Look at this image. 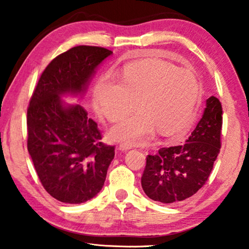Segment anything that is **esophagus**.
I'll list each match as a JSON object with an SVG mask.
<instances>
[{
	"instance_id": "obj_1",
	"label": "esophagus",
	"mask_w": 249,
	"mask_h": 249,
	"mask_svg": "<svg viewBox=\"0 0 249 249\" xmlns=\"http://www.w3.org/2000/svg\"><path fill=\"white\" fill-rule=\"evenodd\" d=\"M130 148H132V145H129V144H121L119 146V149L122 151H127Z\"/></svg>"
}]
</instances>
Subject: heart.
<instances>
[{
  "label": "heart",
  "mask_w": 249,
  "mask_h": 249,
  "mask_svg": "<svg viewBox=\"0 0 249 249\" xmlns=\"http://www.w3.org/2000/svg\"><path fill=\"white\" fill-rule=\"evenodd\" d=\"M200 95V82L189 70L159 61H141L126 67L121 81L102 75L95 83L96 112L108 122L123 119L136 107L140 112L112 129L116 141L134 145L157 129L161 135L185 132L192 123Z\"/></svg>",
  "instance_id": "heart-1"
}]
</instances>
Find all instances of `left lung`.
<instances>
[{
  "label": "left lung",
  "mask_w": 249,
  "mask_h": 249,
  "mask_svg": "<svg viewBox=\"0 0 249 249\" xmlns=\"http://www.w3.org/2000/svg\"><path fill=\"white\" fill-rule=\"evenodd\" d=\"M220 100H206L203 116L183 145L148 155L142 176V190L151 200L178 203L208 181L221 149L223 111Z\"/></svg>",
  "instance_id": "8db88e82"
}]
</instances>
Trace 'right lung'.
<instances>
[{
  "mask_svg": "<svg viewBox=\"0 0 249 249\" xmlns=\"http://www.w3.org/2000/svg\"><path fill=\"white\" fill-rule=\"evenodd\" d=\"M113 52L75 46L43 71L27 107V149L41 184L64 203H83L102 189L115 146L102 142L98 124L81 105L65 107L60 95L81 93Z\"/></svg>",
  "mask_w": 249,
  "mask_h": 249,
  "instance_id": "obj_1",
  "label": "right lung"
}]
</instances>
